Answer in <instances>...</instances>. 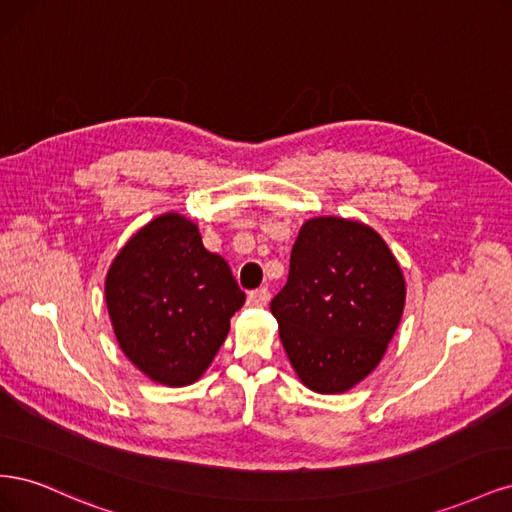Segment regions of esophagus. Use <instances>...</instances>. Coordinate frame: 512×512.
Returning <instances> with one entry per match:
<instances>
[{"instance_id": "34e87169", "label": "esophagus", "mask_w": 512, "mask_h": 512, "mask_svg": "<svg viewBox=\"0 0 512 512\" xmlns=\"http://www.w3.org/2000/svg\"><path fill=\"white\" fill-rule=\"evenodd\" d=\"M247 303L252 307H265L269 303V290L267 288H256L247 294Z\"/></svg>"}]
</instances>
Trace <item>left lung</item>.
Wrapping results in <instances>:
<instances>
[{"mask_svg": "<svg viewBox=\"0 0 512 512\" xmlns=\"http://www.w3.org/2000/svg\"><path fill=\"white\" fill-rule=\"evenodd\" d=\"M404 303L406 280L389 245L367 224L331 215L301 226L271 314L299 380L333 395L378 367Z\"/></svg>", "mask_w": 512, "mask_h": 512, "instance_id": "1", "label": "left lung"}]
</instances>
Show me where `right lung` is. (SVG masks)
<instances>
[{"mask_svg":"<svg viewBox=\"0 0 512 512\" xmlns=\"http://www.w3.org/2000/svg\"><path fill=\"white\" fill-rule=\"evenodd\" d=\"M104 294L123 354L166 386L205 374L245 303L228 262L179 213L151 220L121 247Z\"/></svg>","mask_w":512,"mask_h":512,"instance_id":"1","label":"right lung"}]
</instances>
